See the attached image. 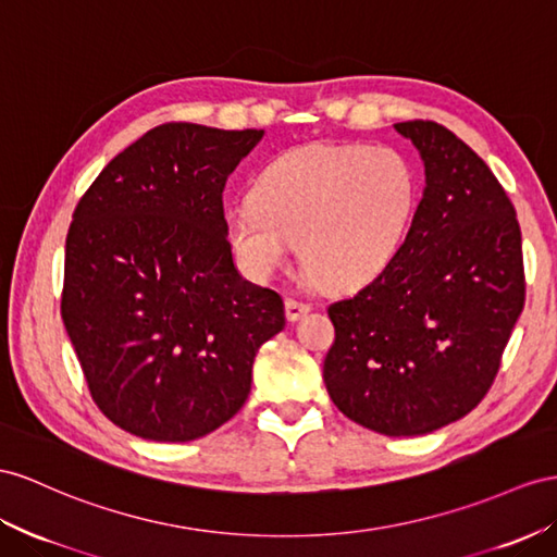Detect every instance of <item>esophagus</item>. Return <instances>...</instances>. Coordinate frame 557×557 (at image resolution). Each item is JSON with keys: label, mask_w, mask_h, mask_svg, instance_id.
<instances>
[{"label": "esophagus", "mask_w": 557, "mask_h": 557, "mask_svg": "<svg viewBox=\"0 0 557 557\" xmlns=\"http://www.w3.org/2000/svg\"><path fill=\"white\" fill-rule=\"evenodd\" d=\"M284 312H287L289 322H296V320H301L304 315H308L310 306L304 304V301H294V298H287V301H284Z\"/></svg>", "instance_id": "obj_1"}]
</instances>
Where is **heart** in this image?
<instances>
[{"label": "heart", "mask_w": 557, "mask_h": 557, "mask_svg": "<svg viewBox=\"0 0 557 557\" xmlns=\"http://www.w3.org/2000/svg\"><path fill=\"white\" fill-rule=\"evenodd\" d=\"M417 197V174L400 152L322 143L270 162L251 199L227 213V235L256 277L277 273L298 245L312 280L346 289L400 251Z\"/></svg>", "instance_id": "obj_1"}]
</instances>
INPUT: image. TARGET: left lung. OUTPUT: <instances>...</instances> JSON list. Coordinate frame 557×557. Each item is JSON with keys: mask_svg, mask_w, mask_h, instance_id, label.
Masks as SVG:
<instances>
[{"mask_svg": "<svg viewBox=\"0 0 557 557\" xmlns=\"http://www.w3.org/2000/svg\"><path fill=\"white\" fill-rule=\"evenodd\" d=\"M425 166L400 251L326 308L324 386L344 414L391 437L459 421L487 395L524 306L522 237L506 190L437 122H400Z\"/></svg>", "mask_w": 557, "mask_h": 557, "instance_id": "8db88e82", "label": "left lung"}]
</instances>
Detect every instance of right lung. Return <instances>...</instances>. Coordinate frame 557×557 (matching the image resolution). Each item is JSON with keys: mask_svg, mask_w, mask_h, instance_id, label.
I'll use <instances>...</instances> for the list:
<instances>
[{"mask_svg": "<svg viewBox=\"0 0 557 557\" xmlns=\"http://www.w3.org/2000/svg\"><path fill=\"white\" fill-rule=\"evenodd\" d=\"M263 129L169 122L112 160L73 213L61 315L94 403L122 431L197 440L251 391L282 296L237 273L223 188Z\"/></svg>", "mask_w": 557, "mask_h": 557, "instance_id": "add662e5", "label": "right lung"}]
</instances>
